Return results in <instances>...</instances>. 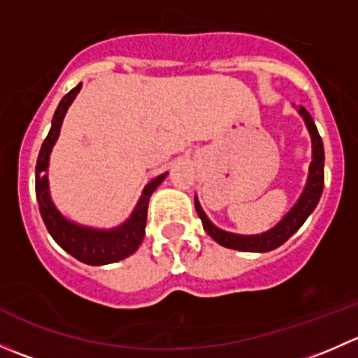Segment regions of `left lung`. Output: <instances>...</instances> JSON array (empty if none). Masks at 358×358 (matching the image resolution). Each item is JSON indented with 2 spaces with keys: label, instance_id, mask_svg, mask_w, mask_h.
I'll return each mask as SVG.
<instances>
[{
  "label": "left lung",
  "instance_id": "8db88e82",
  "mask_svg": "<svg viewBox=\"0 0 358 358\" xmlns=\"http://www.w3.org/2000/svg\"><path fill=\"white\" fill-rule=\"evenodd\" d=\"M299 114L305 119V124L308 128L310 136H312V162H310L308 169V180H306V185L303 194L299 196L298 202L291 208V211L277 223L273 229L266 230V232L258 234V236H239V234L225 232V230L218 229V227L213 225L208 220L206 213L202 211L199 201H194L197 209V215H199L202 227H204L206 232L213 237L218 244L229 248V249H237V251H246V252H266L272 251L282 246L287 239L299 229V227L305 223V220L308 218L310 213L315 209V206L319 204L320 196H322L324 190V143L320 138L319 131H317V126L313 122L312 115L308 114V110L305 107H299Z\"/></svg>",
  "mask_w": 358,
  "mask_h": 358
}]
</instances>
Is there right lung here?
<instances>
[{
    "label": "right lung",
    "mask_w": 358,
    "mask_h": 358,
    "mask_svg": "<svg viewBox=\"0 0 358 358\" xmlns=\"http://www.w3.org/2000/svg\"><path fill=\"white\" fill-rule=\"evenodd\" d=\"M81 85L83 83H79L76 88H72L60 100L59 107H57L55 114H53L52 128H50L48 136L43 142L38 162H36V197H38L39 213H41V218L45 222L46 229H48L50 236L55 239V243L64 251H67L69 255H72L76 259L86 263V265H109V263H115L119 259L128 258L142 244L143 236H145L149 199L168 173H162L157 178H154L152 182L147 183V187L142 192V197L136 202L129 218L119 227H115V229L100 230L92 229V227L78 225V223L67 220L55 208L52 197H50L48 175H46L50 154H52L53 145H55L57 138L60 135V126H62L64 117H66L69 106L74 102L76 95L81 90Z\"/></svg>",
    "instance_id": "right-lung-1"
}]
</instances>
